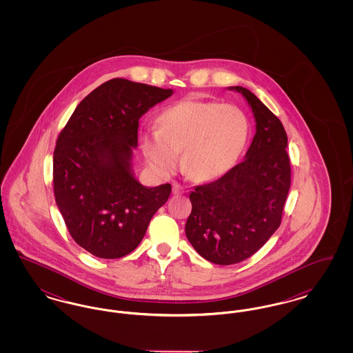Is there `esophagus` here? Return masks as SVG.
Masks as SVG:
<instances>
[{
	"instance_id": "1",
	"label": "esophagus",
	"mask_w": 353,
	"mask_h": 353,
	"mask_svg": "<svg viewBox=\"0 0 353 353\" xmlns=\"http://www.w3.org/2000/svg\"><path fill=\"white\" fill-rule=\"evenodd\" d=\"M172 192H173V194H181V193H184L185 189L181 186V185L174 183V184H173V189H172Z\"/></svg>"
}]
</instances>
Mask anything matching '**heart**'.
<instances>
[{
    "mask_svg": "<svg viewBox=\"0 0 353 353\" xmlns=\"http://www.w3.org/2000/svg\"><path fill=\"white\" fill-rule=\"evenodd\" d=\"M250 134L243 110L219 101L186 99L168 107L159 128L141 139V148L154 169L169 173L183 153V169L196 181L219 179L232 168Z\"/></svg>",
    "mask_w": 353,
    "mask_h": 353,
    "instance_id": "heart-1",
    "label": "heart"
}]
</instances>
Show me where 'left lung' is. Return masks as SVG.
<instances>
[{
	"label": "left lung",
	"instance_id": "8db88e82",
	"mask_svg": "<svg viewBox=\"0 0 353 353\" xmlns=\"http://www.w3.org/2000/svg\"><path fill=\"white\" fill-rule=\"evenodd\" d=\"M230 90L252 107L256 132L242 163L219 180L194 188L185 225L196 252L223 266L248 259L269 241L282 222L291 185L283 124L248 88Z\"/></svg>",
	"mask_w": 353,
	"mask_h": 353
}]
</instances>
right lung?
I'll return each instance as SVG.
<instances>
[{
  "mask_svg": "<svg viewBox=\"0 0 353 353\" xmlns=\"http://www.w3.org/2000/svg\"><path fill=\"white\" fill-rule=\"evenodd\" d=\"M172 94L114 78L78 104L57 139L55 201L72 239L98 258L134 252L153 214L168 201L170 184L143 186L131 161L139 119Z\"/></svg>",
  "mask_w": 353,
  "mask_h": 353,
  "instance_id": "1",
  "label": "right lung"
}]
</instances>
